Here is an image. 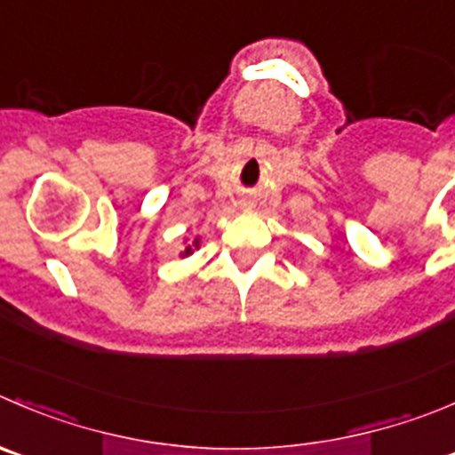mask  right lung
Instances as JSON below:
<instances>
[{
  "instance_id": "obj_1",
  "label": "right lung",
  "mask_w": 455,
  "mask_h": 455,
  "mask_svg": "<svg viewBox=\"0 0 455 455\" xmlns=\"http://www.w3.org/2000/svg\"><path fill=\"white\" fill-rule=\"evenodd\" d=\"M196 246H197V240H196ZM188 253H193L191 246H187V251H184V255H188Z\"/></svg>"
}]
</instances>
